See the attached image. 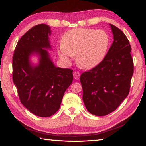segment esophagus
I'll return each instance as SVG.
<instances>
[{"label":"esophagus","instance_id":"obj_1","mask_svg":"<svg viewBox=\"0 0 146 146\" xmlns=\"http://www.w3.org/2000/svg\"><path fill=\"white\" fill-rule=\"evenodd\" d=\"M73 77L75 80H78V79L80 78V73L77 72V71H75V72L73 73Z\"/></svg>","mask_w":146,"mask_h":146}]
</instances>
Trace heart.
<instances>
[{
	"instance_id": "obj_1",
	"label": "heart",
	"mask_w": 146,
	"mask_h": 146,
	"mask_svg": "<svg viewBox=\"0 0 146 146\" xmlns=\"http://www.w3.org/2000/svg\"><path fill=\"white\" fill-rule=\"evenodd\" d=\"M110 38L103 30L75 28L67 31L62 44L57 48L59 58L66 65L71 64L73 56L79 67L91 70L98 66L108 49Z\"/></svg>"
}]
</instances>
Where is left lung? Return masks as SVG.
<instances>
[{
  "mask_svg": "<svg viewBox=\"0 0 146 146\" xmlns=\"http://www.w3.org/2000/svg\"><path fill=\"white\" fill-rule=\"evenodd\" d=\"M110 25L113 42L108 53L98 66L80 78L86 108L99 117L114 111L127 97L133 75L129 40L120 29Z\"/></svg>",
  "mask_w": 146,
  "mask_h": 146,
  "instance_id": "left-lung-1",
  "label": "left lung"
}]
</instances>
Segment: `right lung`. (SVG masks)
<instances>
[{"instance_id": "add662e5", "label": "right lung", "mask_w": 146, "mask_h": 146, "mask_svg": "<svg viewBox=\"0 0 146 146\" xmlns=\"http://www.w3.org/2000/svg\"><path fill=\"white\" fill-rule=\"evenodd\" d=\"M51 27L38 24L19 40L13 56V81L20 100L33 114L48 117L57 111L64 94L73 82V70L56 67L48 50ZM36 56L38 62L31 58Z\"/></svg>"}]
</instances>
